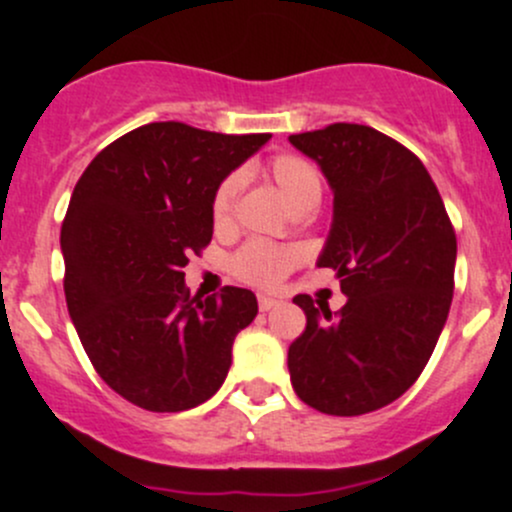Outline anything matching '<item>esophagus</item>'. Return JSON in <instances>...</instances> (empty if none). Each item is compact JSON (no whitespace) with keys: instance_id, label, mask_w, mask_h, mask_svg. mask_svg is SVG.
I'll list each match as a JSON object with an SVG mask.
<instances>
[{"instance_id":"34e87169","label":"esophagus","mask_w":512,"mask_h":512,"mask_svg":"<svg viewBox=\"0 0 512 512\" xmlns=\"http://www.w3.org/2000/svg\"><path fill=\"white\" fill-rule=\"evenodd\" d=\"M277 304H280V302H277V299L260 294V312H270V309H275Z\"/></svg>"}]
</instances>
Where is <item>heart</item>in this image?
Returning a JSON list of instances; mask_svg holds the SVG:
<instances>
[{"label":"heart","instance_id":"heart-1","mask_svg":"<svg viewBox=\"0 0 512 512\" xmlns=\"http://www.w3.org/2000/svg\"><path fill=\"white\" fill-rule=\"evenodd\" d=\"M270 175L277 183L280 193L285 195L289 208L299 210L304 205L319 203L322 198V175L299 156H277L270 160ZM237 190H240V175H227L213 195V223L223 227L230 223L232 208H235ZM302 255L299 250L275 242L252 240L242 245L232 257L230 267L235 277L255 287H277L292 267L299 265Z\"/></svg>","mask_w":512,"mask_h":512}]
</instances>
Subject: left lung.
I'll list each match as a JSON object with an SVG mask.
<instances>
[{"label":"left lung","mask_w":512,"mask_h":512,"mask_svg":"<svg viewBox=\"0 0 512 512\" xmlns=\"http://www.w3.org/2000/svg\"><path fill=\"white\" fill-rule=\"evenodd\" d=\"M334 193L317 267L347 294L339 314L297 294L307 329L287 366L304 404L361 416L411 389L431 359L453 299L456 232L438 188L409 148L359 123L289 136Z\"/></svg>","instance_id":"1"}]
</instances>
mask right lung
Wrapping results in <instances>:
<instances>
[{
  "label": "right lung",
  "mask_w": 512,
  "mask_h": 512,
  "mask_svg": "<svg viewBox=\"0 0 512 512\" xmlns=\"http://www.w3.org/2000/svg\"><path fill=\"white\" fill-rule=\"evenodd\" d=\"M267 141L148 123L76 183L61 225L66 307L98 376L141 409L175 414L215 396L257 317L250 289L193 297L183 267L213 237L218 185Z\"/></svg>",
  "instance_id": "add662e5"
}]
</instances>
